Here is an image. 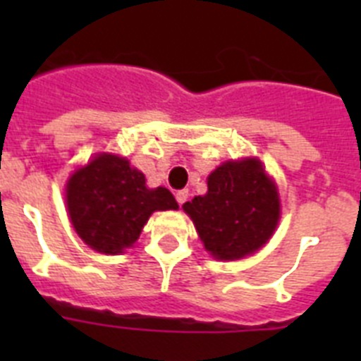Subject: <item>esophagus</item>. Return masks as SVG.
Wrapping results in <instances>:
<instances>
[{
	"instance_id": "esophagus-1",
	"label": "esophagus",
	"mask_w": 361,
	"mask_h": 361,
	"mask_svg": "<svg viewBox=\"0 0 361 361\" xmlns=\"http://www.w3.org/2000/svg\"><path fill=\"white\" fill-rule=\"evenodd\" d=\"M175 199H177V202L183 206V204L188 200V191L186 190H178L177 193H175Z\"/></svg>"
}]
</instances>
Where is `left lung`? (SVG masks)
I'll return each mask as SVG.
<instances>
[{
    "label": "left lung",
    "mask_w": 361,
    "mask_h": 361,
    "mask_svg": "<svg viewBox=\"0 0 361 361\" xmlns=\"http://www.w3.org/2000/svg\"><path fill=\"white\" fill-rule=\"evenodd\" d=\"M204 247L237 260L262 247L280 219L276 186L258 159L228 161L208 177V193L183 206Z\"/></svg>",
    "instance_id": "1"
}]
</instances>
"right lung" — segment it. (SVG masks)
Masks as SVG:
<instances>
[{
    "label": "right lung",
    "instance_id": "1",
    "mask_svg": "<svg viewBox=\"0 0 361 361\" xmlns=\"http://www.w3.org/2000/svg\"><path fill=\"white\" fill-rule=\"evenodd\" d=\"M66 206L79 237L99 253L116 255L139 238L153 212L177 209L166 188H146L126 159L101 153L66 184Z\"/></svg>",
    "mask_w": 361,
    "mask_h": 361
}]
</instances>
